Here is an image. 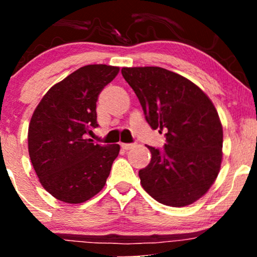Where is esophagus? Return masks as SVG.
I'll list each match as a JSON object with an SVG mask.
<instances>
[{
	"label": "esophagus",
	"instance_id": "34e87169",
	"mask_svg": "<svg viewBox=\"0 0 257 257\" xmlns=\"http://www.w3.org/2000/svg\"><path fill=\"white\" fill-rule=\"evenodd\" d=\"M120 146H122L123 150H129V149H132V147H134L135 144H122Z\"/></svg>",
	"mask_w": 257,
	"mask_h": 257
}]
</instances>
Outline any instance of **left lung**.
Segmentation results:
<instances>
[{
    "instance_id": "1",
    "label": "left lung",
    "mask_w": 257,
    "mask_h": 257,
    "mask_svg": "<svg viewBox=\"0 0 257 257\" xmlns=\"http://www.w3.org/2000/svg\"><path fill=\"white\" fill-rule=\"evenodd\" d=\"M152 129L166 131L162 150L139 170L141 186L169 206L198 200L214 184L222 159V125L211 100L190 79L157 66L123 67Z\"/></svg>"
}]
</instances>
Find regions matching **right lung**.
I'll return each instance as SVG.
<instances>
[{
  "instance_id": "1",
  "label": "right lung",
  "mask_w": 257,
  "mask_h": 257,
  "mask_svg": "<svg viewBox=\"0 0 257 257\" xmlns=\"http://www.w3.org/2000/svg\"><path fill=\"white\" fill-rule=\"evenodd\" d=\"M119 67L87 65L46 93L29 125V155L41 185L53 197L78 204L102 190L119 145L88 139L99 126L96 101Z\"/></svg>"
}]
</instances>
